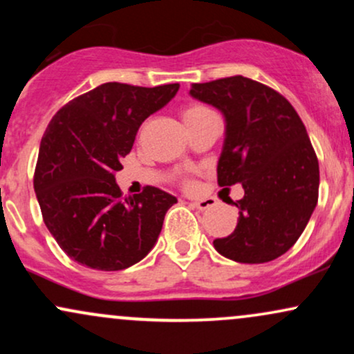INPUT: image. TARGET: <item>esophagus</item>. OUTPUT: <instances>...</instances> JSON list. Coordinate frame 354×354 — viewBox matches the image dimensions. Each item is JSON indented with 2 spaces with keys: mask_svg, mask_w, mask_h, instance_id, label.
Instances as JSON below:
<instances>
[{
  "mask_svg": "<svg viewBox=\"0 0 354 354\" xmlns=\"http://www.w3.org/2000/svg\"><path fill=\"white\" fill-rule=\"evenodd\" d=\"M191 205H193L194 208H196V209H200V211H206V209L213 208L214 201H211V200H198V201H193V203H191Z\"/></svg>",
  "mask_w": 354,
  "mask_h": 354,
  "instance_id": "obj_1",
  "label": "esophagus"
}]
</instances>
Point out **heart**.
Listing matches in <instances>:
<instances>
[{
  "instance_id": "b5f03b06",
  "label": "heart",
  "mask_w": 354,
  "mask_h": 354,
  "mask_svg": "<svg viewBox=\"0 0 354 354\" xmlns=\"http://www.w3.org/2000/svg\"><path fill=\"white\" fill-rule=\"evenodd\" d=\"M211 109L208 106H205V104H200V103H193V104H188L185 109H183L181 116H183V121H185V124H193L196 123L198 120H201V118L211 115Z\"/></svg>"
}]
</instances>
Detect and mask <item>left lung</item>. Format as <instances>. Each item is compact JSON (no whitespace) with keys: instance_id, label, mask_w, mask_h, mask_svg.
Instances as JSON below:
<instances>
[{"instance_id":"8db88e82","label":"left lung","mask_w":354,"mask_h":354,"mask_svg":"<svg viewBox=\"0 0 354 354\" xmlns=\"http://www.w3.org/2000/svg\"><path fill=\"white\" fill-rule=\"evenodd\" d=\"M189 95L225 116L218 185L245 189L231 201L236 228L214 239V250L248 265L273 261L298 241L318 203V158L301 118L278 91L245 76L194 83Z\"/></svg>"}]
</instances>
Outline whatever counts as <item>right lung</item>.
<instances>
[{
  "label": "right lung",
  "instance_id": "obj_1",
  "mask_svg": "<svg viewBox=\"0 0 354 354\" xmlns=\"http://www.w3.org/2000/svg\"><path fill=\"white\" fill-rule=\"evenodd\" d=\"M180 84L143 88L104 83L53 116L39 145L35 193L44 225L71 259L118 271L156 245L165 214L178 200L146 186L123 198L115 174L143 121L174 98Z\"/></svg>",
  "mask_w": 354,
  "mask_h": 354
}]
</instances>
